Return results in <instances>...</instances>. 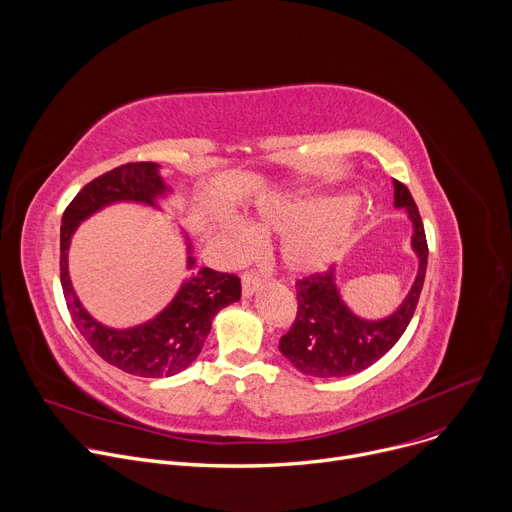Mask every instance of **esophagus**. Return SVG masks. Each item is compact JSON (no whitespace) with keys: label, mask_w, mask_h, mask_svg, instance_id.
<instances>
[{"label":"esophagus","mask_w":512,"mask_h":512,"mask_svg":"<svg viewBox=\"0 0 512 512\" xmlns=\"http://www.w3.org/2000/svg\"><path fill=\"white\" fill-rule=\"evenodd\" d=\"M241 283H243V296L245 298H251L255 291L261 287V283H263V279L257 275V273H245L243 275V279H241Z\"/></svg>","instance_id":"esophagus-1"}]
</instances>
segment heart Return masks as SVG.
Wrapping results in <instances>:
<instances>
[{
    "label": "heart",
    "mask_w": 512,
    "mask_h": 512,
    "mask_svg": "<svg viewBox=\"0 0 512 512\" xmlns=\"http://www.w3.org/2000/svg\"><path fill=\"white\" fill-rule=\"evenodd\" d=\"M360 221L358 204L348 196L316 194L261 208L263 229L283 233L279 257L291 275L324 271L352 241ZM237 249H245L253 233L239 221L221 223Z\"/></svg>",
    "instance_id": "b5f03b06"
}]
</instances>
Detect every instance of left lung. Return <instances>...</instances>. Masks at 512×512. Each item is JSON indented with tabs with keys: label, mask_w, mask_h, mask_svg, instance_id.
<instances>
[{
	"label": "left lung",
	"mask_w": 512,
	"mask_h": 512,
	"mask_svg": "<svg viewBox=\"0 0 512 512\" xmlns=\"http://www.w3.org/2000/svg\"><path fill=\"white\" fill-rule=\"evenodd\" d=\"M393 186L395 208H405L413 225L411 249L419 261L409 294L387 318L367 320L342 300L334 267L300 279L296 283L298 316L281 336L279 350L304 375L332 379L364 371L395 346L413 318L427 269V241L411 192L397 180Z\"/></svg>",
	"instance_id": "left-lung-1"
}]
</instances>
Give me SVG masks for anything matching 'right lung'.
Wrapping results in <instances>:
<instances>
[{
  "mask_svg": "<svg viewBox=\"0 0 512 512\" xmlns=\"http://www.w3.org/2000/svg\"><path fill=\"white\" fill-rule=\"evenodd\" d=\"M172 188L160 176L154 162L123 164L89 182L62 214L60 227V283L72 322L89 346L113 367L135 375L162 379L188 369L200 354L214 316L241 300V279L208 267L194 271L192 245L186 237V269L174 300L152 320L131 326L111 328L95 320L75 294L68 275V247L83 221L115 202H137L160 208Z\"/></svg>",
  "mask_w": 512,
  "mask_h": 512,
  "instance_id": "1",
  "label": "right lung"
}]
</instances>
